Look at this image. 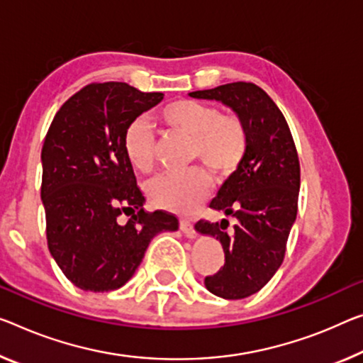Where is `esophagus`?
Segmentation results:
<instances>
[{"label":"esophagus","mask_w":363,"mask_h":363,"mask_svg":"<svg viewBox=\"0 0 363 363\" xmlns=\"http://www.w3.org/2000/svg\"><path fill=\"white\" fill-rule=\"evenodd\" d=\"M180 230L189 238L196 237V230H194V227L189 220H180Z\"/></svg>","instance_id":"esophagus-1"}]
</instances>
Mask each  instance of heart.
Returning <instances> with one entry per match:
<instances>
[{
  "mask_svg": "<svg viewBox=\"0 0 363 363\" xmlns=\"http://www.w3.org/2000/svg\"><path fill=\"white\" fill-rule=\"evenodd\" d=\"M159 120L170 131L191 139V157L201 159L217 175L228 177L242 165L250 136L243 120L220 113L216 105L193 99H178L159 111ZM123 150L133 169L143 174L155 162V138L143 116L126 126ZM211 189V177L201 167L178 174H164L147 185V196L155 208L186 214L196 208Z\"/></svg>",
  "mask_w": 363,
  "mask_h": 363,
  "instance_id": "obj_1",
  "label": "heart"
}]
</instances>
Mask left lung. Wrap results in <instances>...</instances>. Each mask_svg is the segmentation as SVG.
Wrapping results in <instances>:
<instances>
[{
    "label": "left lung",
    "instance_id": "left-lung-1",
    "mask_svg": "<svg viewBox=\"0 0 363 363\" xmlns=\"http://www.w3.org/2000/svg\"><path fill=\"white\" fill-rule=\"evenodd\" d=\"M189 97L217 100L235 111L248 130L250 146L242 165L227 178L209 208L235 217L199 220L194 228L214 237L225 253L224 266L204 279L211 294L238 300L261 291L286 255L289 233L297 217L300 164L282 111L253 82H230Z\"/></svg>",
    "mask_w": 363,
    "mask_h": 363
}]
</instances>
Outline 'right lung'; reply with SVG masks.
Masks as SVG:
<instances>
[{"label":"right lung","mask_w":363,"mask_h":363,"mask_svg":"<svg viewBox=\"0 0 363 363\" xmlns=\"http://www.w3.org/2000/svg\"><path fill=\"white\" fill-rule=\"evenodd\" d=\"M162 99L126 82H94L66 100L48 128L40 188L48 250L82 291L123 287L150 240L178 228L174 214L144 211L123 150L126 126ZM121 213L130 217L125 225Z\"/></svg>","instance_id":"add662e5"}]
</instances>
